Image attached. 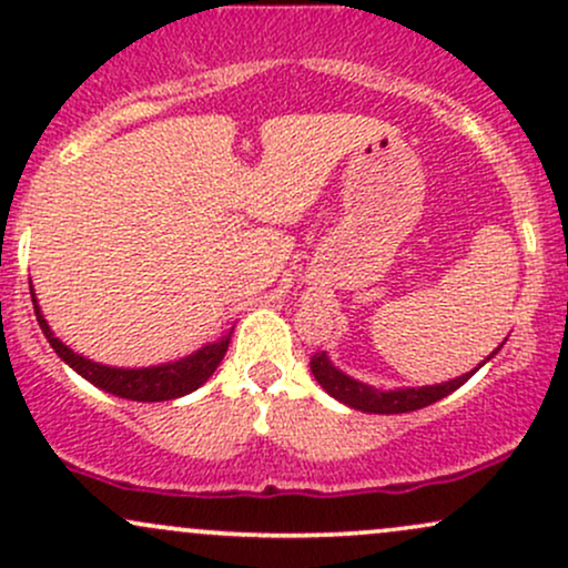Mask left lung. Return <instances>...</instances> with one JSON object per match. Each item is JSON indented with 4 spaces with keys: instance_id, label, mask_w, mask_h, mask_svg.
<instances>
[{
    "instance_id": "8db88e82",
    "label": "left lung",
    "mask_w": 568,
    "mask_h": 568,
    "mask_svg": "<svg viewBox=\"0 0 568 568\" xmlns=\"http://www.w3.org/2000/svg\"><path fill=\"white\" fill-rule=\"evenodd\" d=\"M497 349H494L486 361H491V357L497 355ZM484 363H480V366H484ZM310 368H312V374H315V379L321 382V387L325 389V393L334 395L336 400L344 403V406L363 410V414H408V410L433 406V403H438L440 397L452 395L454 389H459L462 384H465L475 374V371H478L475 368V371H470V374L456 376V379H452V382L433 384V387L374 389V387H368V384L352 379V376L344 374V371H338L334 363L325 357V352H315V355H312Z\"/></svg>"
}]
</instances>
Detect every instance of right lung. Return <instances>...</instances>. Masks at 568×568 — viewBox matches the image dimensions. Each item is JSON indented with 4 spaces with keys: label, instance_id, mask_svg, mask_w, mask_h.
Masks as SVG:
<instances>
[{
    "label": "right lung",
    "instance_id": "1",
    "mask_svg": "<svg viewBox=\"0 0 568 568\" xmlns=\"http://www.w3.org/2000/svg\"><path fill=\"white\" fill-rule=\"evenodd\" d=\"M31 302H34V312L39 328H42L44 338L50 342V347L58 352L61 361H67L82 379H88L95 387L106 389L116 397H125V400H139V403H158V400H173V397L189 395L194 389L202 387L211 379L213 371L219 368V363L224 361L226 347H230L232 331L226 336H221L219 342L205 344L194 355L181 357L175 363H165V366H152V368H112L101 366V363L88 361V357L77 355L74 349H69L67 344L50 331L48 321L39 312L34 288H31Z\"/></svg>",
    "mask_w": 568,
    "mask_h": 568
}]
</instances>
